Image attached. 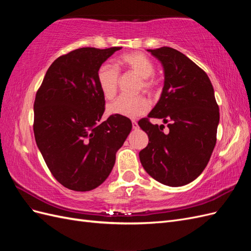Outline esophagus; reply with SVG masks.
<instances>
[{
  "instance_id": "1",
  "label": "esophagus",
  "mask_w": 251,
  "mask_h": 251,
  "mask_svg": "<svg viewBox=\"0 0 251 251\" xmlns=\"http://www.w3.org/2000/svg\"><path fill=\"white\" fill-rule=\"evenodd\" d=\"M132 126H133V128H137V127H138L137 121H136V120H132Z\"/></svg>"
}]
</instances>
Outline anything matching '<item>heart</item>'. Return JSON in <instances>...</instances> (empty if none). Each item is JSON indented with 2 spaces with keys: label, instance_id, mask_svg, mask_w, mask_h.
Returning <instances> with one entry per match:
<instances>
[{
  "label": "heart",
  "instance_id": "heart-1",
  "mask_svg": "<svg viewBox=\"0 0 251 251\" xmlns=\"http://www.w3.org/2000/svg\"><path fill=\"white\" fill-rule=\"evenodd\" d=\"M118 69L133 72L139 77L138 90L151 93L156 89V80L151 76L155 67L151 60L141 52H131L121 55L117 60ZM111 65H101L96 73L97 83L104 98L111 100L115 96L119 82V71ZM149 103L142 96H119L108 105V113L128 118H136L147 113Z\"/></svg>",
  "mask_w": 251,
  "mask_h": 251
}]
</instances>
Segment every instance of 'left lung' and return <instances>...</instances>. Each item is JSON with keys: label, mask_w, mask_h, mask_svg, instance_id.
Here are the masks:
<instances>
[{"label": "left lung", "mask_w": 251, "mask_h": 251, "mask_svg": "<svg viewBox=\"0 0 251 251\" xmlns=\"http://www.w3.org/2000/svg\"><path fill=\"white\" fill-rule=\"evenodd\" d=\"M160 60L164 86L160 100L147 118L138 121L149 136L140 151L143 169L160 183L182 186L206 168L217 141L220 113L211 82L199 66L170 47L149 49ZM150 118L162 119L170 128L153 125Z\"/></svg>", "instance_id": "1"}]
</instances>
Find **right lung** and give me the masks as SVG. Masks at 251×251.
Wrapping results in <instances>:
<instances>
[{"label": "right lung", "mask_w": 251, "mask_h": 251, "mask_svg": "<svg viewBox=\"0 0 251 251\" xmlns=\"http://www.w3.org/2000/svg\"><path fill=\"white\" fill-rule=\"evenodd\" d=\"M120 49L85 47L57 57L35 95L37 148L53 177L75 192L91 191L108 178L132 130L124 116L100 123L105 101L96 73Z\"/></svg>", "instance_id": "1"}]
</instances>
